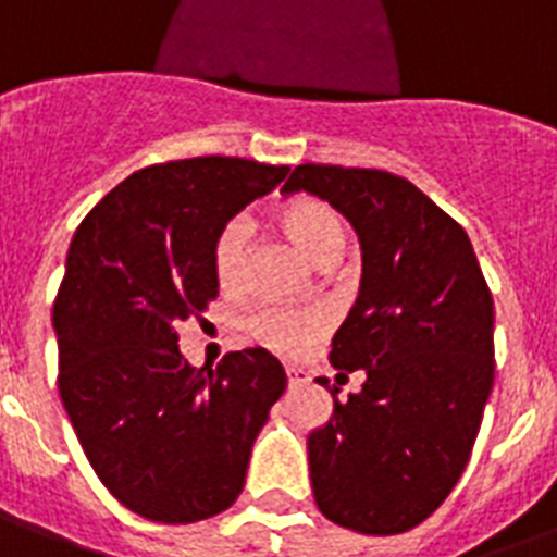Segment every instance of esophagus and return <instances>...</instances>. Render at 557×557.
I'll return each instance as SVG.
<instances>
[{"mask_svg":"<svg viewBox=\"0 0 557 557\" xmlns=\"http://www.w3.org/2000/svg\"><path fill=\"white\" fill-rule=\"evenodd\" d=\"M286 375H288V387H304L306 381H309V372L304 367H286Z\"/></svg>","mask_w":557,"mask_h":557,"instance_id":"34e87169","label":"esophagus"}]
</instances>
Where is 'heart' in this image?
Wrapping results in <instances>:
<instances>
[{"label":"heart","instance_id":"b5f03b06","mask_svg":"<svg viewBox=\"0 0 557 557\" xmlns=\"http://www.w3.org/2000/svg\"><path fill=\"white\" fill-rule=\"evenodd\" d=\"M277 222L314 265L323 269L341 260L347 234H344V222L330 205L318 199L288 201L286 208H280ZM245 257H248V225L243 219H234L219 231L213 243V277L222 292L243 288ZM323 330H326V314L321 309H295V306H265L257 309L248 321V335L280 356H300L309 344L321 338Z\"/></svg>","mask_w":557,"mask_h":557}]
</instances>
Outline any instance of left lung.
I'll return each instance as SVG.
<instances>
[{"mask_svg":"<svg viewBox=\"0 0 557 557\" xmlns=\"http://www.w3.org/2000/svg\"><path fill=\"white\" fill-rule=\"evenodd\" d=\"M300 190L349 219L364 260L330 352L364 384L347 401L330 387V422L306 440L314 503L338 527L398 535L468 466L494 384L492 292L462 225L407 178L300 164L280 193Z\"/></svg>","mask_w":557,"mask_h":557,"instance_id":"obj_1","label":"left lung"}]
</instances>
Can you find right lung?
Returning <instances> with one entry per match:
<instances>
[{
	"label": "right lung",
	"instance_id": "1",
	"mask_svg": "<svg viewBox=\"0 0 557 557\" xmlns=\"http://www.w3.org/2000/svg\"><path fill=\"white\" fill-rule=\"evenodd\" d=\"M288 168L227 156L152 164L89 210L54 300L60 398L115 500L196 523L239 497L253 440L286 389L262 347L190 367L176 326L216 300L213 243Z\"/></svg>",
	"mask_w": 557,
	"mask_h": 557
}]
</instances>
